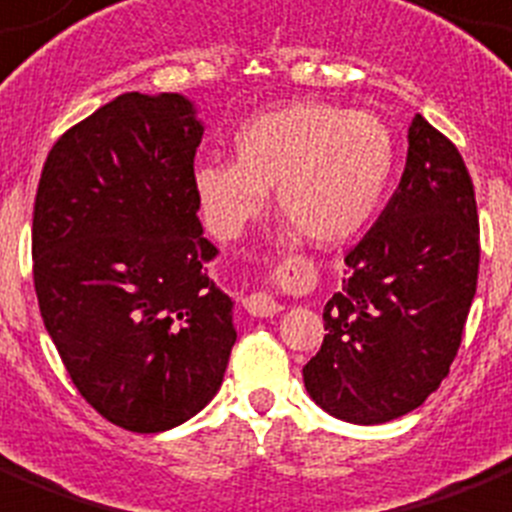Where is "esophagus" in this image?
<instances>
[{
  "instance_id": "1",
  "label": "esophagus",
  "mask_w": 512,
  "mask_h": 512,
  "mask_svg": "<svg viewBox=\"0 0 512 512\" xmlns=\"http://www.w3.org/2000/svg\"><path fill=\"white\" fill-rule=\"evenodd\" d=\"M244 310L249 315H257V318H273V315L281 313V305H278L273 294L265 292V289H257V292L244 297Z\"/></svg>"
}]
</instances>
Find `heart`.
Returning <instances> with one entry per match:
<instances>
[{
    "label": "heart",
    "mask_w": 512,
    "mask_h": 512,
    "mask_svg": "<svg viewBox=\"0 0 512 512\" xmlns=\"http://www.w3.org/2000/svg\"><path fill=\"white\" fill-rule=\"evenodd\" d=\"M236 160L194 170L199 202L220 234L265 210L270 186L286 220L313 244H342L376 213L394 165L392 131L373 112L328 102H289L244 120Z\"/></svg>",
    "instance_id": "obj_1"
}]
</instances>
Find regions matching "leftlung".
I'll return each instance as SVG.
<instances>
[{
    "instance_id": "8db88e82",
    "label": "left lung",
    "mask_w": 512,
    "mask_h": 512,
    "mask_svg": "<svg viewBox=\"0 0 512 512\" xmlns=\"http://www.w3.org/2000/svg\"><path fill=\"white\" fill-rule=\"evenodd\" d=\"M400 186L347 252L323 307L328 334L302 368L326 413L373 426L421 407L463 342L479 281L476 191L458 147L415 115Z\"/></svg>"
}]
</instances>
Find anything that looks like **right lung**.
Here are the masks:
<instances>
[{
    "label": "right lung",
    "mask_w": 512,
    "mask_h": 512,
    "mask_svg": "<svg viewBox=\"0 0 512 512\" xmlns=\"http://www.w3.org/2000/svg\"><path fill=\"white\" fill-rule=\"evenodd\" d=\"M202 131L181 94H120L54 141L33 202L44 326L83 400L136 434L197 415L236 342L197 218Z\"/></svg>",
    "instance_id": "obj_1"
}]
</instances>
